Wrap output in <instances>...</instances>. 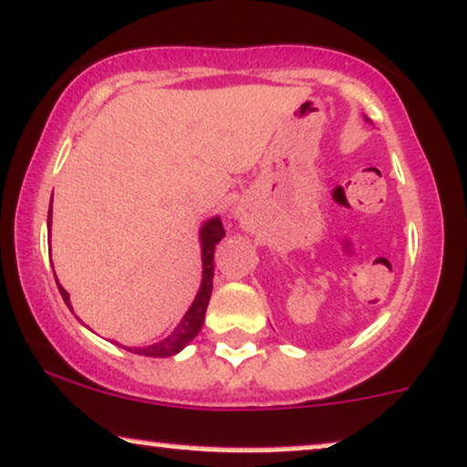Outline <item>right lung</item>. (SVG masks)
I'll list each match as a JSON object with an SVG mask.
<instances>
[{"label": "right lung", "instance_id": "right-lung-1", "mask_svg": "<svg viewBox=\"0 0 467 467\" xmlns=\"http://www.w3.org/2000/svg\"><path fill=\"white\" fill-rule=\"evenodd\" d=\"M47 224L52 227V202H49ZM223 235H224V229H223V223H221V218H218V216L210 218V221H207L201 227V251H202L201 288H199V293H196L194 301H192L190 310L185 312L183 319H181L177 327H174V332L170 334L168 338H163V341H159L155 345H146V348H124V349H129V352L140 354V356L166 358V356L179 354L181 349H183L185 345H188L192 338H194L196 334L201 332L202 321H205L207 304H210V297H212V286H213V284H212V279H213V249H216V244L221 243ZM54 277H57V275H54ZM58 293H60V297L65 299V304H67V308H71L67 290L60 286V284H58Z\"/></svg>", "mask_w": 467, "mask_h": 467}]
</instances>
